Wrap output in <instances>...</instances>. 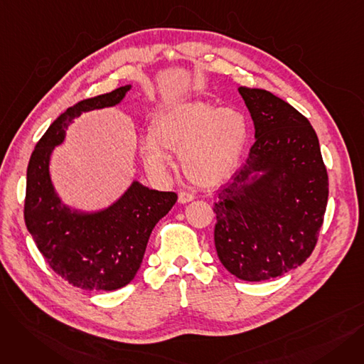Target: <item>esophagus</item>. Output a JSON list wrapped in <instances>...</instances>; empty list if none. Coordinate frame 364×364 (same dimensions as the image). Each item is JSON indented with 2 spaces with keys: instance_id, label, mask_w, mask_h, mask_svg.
Segmentation results:
<instances>
[{
  "instance_id": "34e87169",
  "label": "esophagus",
  "mask_w": 364,
  "mask_h": 364,
  "mask_svg": "<svg viewBox=\"0 0 364 364\" xmlns=\"http://www.w3.org/2000/svg\"><path fill=\"white\" fill-rule=\"evenodd\" d=\"M193 199H195V196H193V195H190V193H187V192H180V193H178V202H180V203L192 202Z\"/></svg>"
}]
</instances>
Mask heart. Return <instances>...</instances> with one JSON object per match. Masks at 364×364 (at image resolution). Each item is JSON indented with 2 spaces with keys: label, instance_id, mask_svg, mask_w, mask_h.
Instances as JSON below:
<instances>
[{
  "label": "heart",
  "instance_id": "heart-1",
  "mask_svg": "<svg viewBox=\"0 0 364 364\" xmlns=\"http://www.w3.org/2000/svg\"><path fill=\"white\" fill-rule=\"evenodd\" d=\"M247 139V121L236 109L208 102H186L161 113L140 156L151 177L164 180L172 165L169 151L180 153L184 174L195 184L213 187L233 174Z\"/></svg>",
  "mask_w": 364,
  "mask_h": 364
}]
</instances>
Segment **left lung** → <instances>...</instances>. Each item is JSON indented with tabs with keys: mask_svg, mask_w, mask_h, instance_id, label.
Segmentation results:
<instances>
[{
	"mask_svg": "<svg viewBox=\"0 0 364 364\" xmlns=\"http://www.w3.org/2000/svg\"><path fill=\"white\" fill-rule=\"evenodd\" d=\"M255 125V143L214 205L215 250L237 279H274L314 251L329 180L317 134L289 103L261 88L239 87ZM254 171H262L254 178Z\"/></svg>",
	"mask_w": 364,
	"mask_h": 364,
	"instance_id": "left-lung-1",
	"label": "left lung"
}]
</instances>
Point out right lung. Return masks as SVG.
<instances>
[{
	"label": "right lung",
	"mask_w": 364,
	"mask_h": 364,
	"mask_svg": "<svg viewBox=\"0 0 364 364\" xmlns=\"http://www.w3.org/2000/svg\"><path fill=\"white\" fill-rule=\"evenodd\" d=\"M131 85L95 95L69 107L36 143L28 165L25 224L44 259L72 286L114 291L136 277L156 223L177 202V193L158 192L134 181L124 196L100 213L65 206L51 184V151L65 140L68 125L82 112L118 105Z\"/></svg>",
	"instance_id": "right-lung-1"
}]
</instances>
